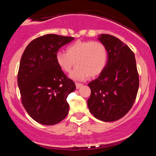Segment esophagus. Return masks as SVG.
<instances>
[{
  "instance_id": "1",
  "label": "esophagus",
  "mask_w": 156,
  "mask_h": 156,
  "mask_svg": "<svg viewBox=\"0 0 156 156\" xmlns=\"http://www.w3.org/2000/svg\"><path fill=\"white\" fill-rule=\"evenodd\" d=\"M76 89H80V87H82V84L80 83H76Z\"/></svg>"
}]
</instances>
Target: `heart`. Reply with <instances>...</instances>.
I'll list each match as a JSON object with an SVG mask.
<instances>
[{"mask_svg":"<svg viewBox=\"0 0 156 156\" xmlns=\"http://www.w3.org/2000/svg\"><path fill=\"white\" fill-rule=\"evenodd\" d=\"M55 59L61 70L69 73L73 65L76 67L69 74L75 80H83L96 77L103 72L108 63V50L103 43L98 41L78 40L68 45L66 53L58 51Z\"/></svg>","mask_w":156,"mask_h":156,"instance_id":"heart-1","label":"heart"}]
</instances>
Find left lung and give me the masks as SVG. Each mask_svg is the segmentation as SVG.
<instances>
[{
  "instance_id": "1",
  "label": "left lung",
  "mask_w": 156,
  "mask_h": 156,
  "mask_svg": "<svg viewBox=\"0 0 156 156\" xmlns=\"http://www.w3.org/2000/svg\"><path fill=\"white\" fill-rule=\"evenodd\" d=\"M98 39L108 50V63L99 77L88 83L91 95L87 105L97 119L114 122L133 106L139 89V74L135 55L128 45L109 34L99 35Z\"/></svg>"
}]
</instances>
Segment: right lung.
Here are the masks:
<instances>
[{"label": "right lung", "mask_w": 156, "mask_h": 156, "mask_svg": "<svg viewBox=\"0 0 156 156\" xmlns=\"http://www.w3.org/2000/svg\"><path fill=\"white\" fill-rule=\"evenodd\" d=\"M73 39L46 34L31 41L23 53L17 75L21 101L30 117L42 125L57 124L69 112L67 98L76 84L58 67L55 55Z\"/></svg>", "instance_id": "add662e5"}]
</instances>
